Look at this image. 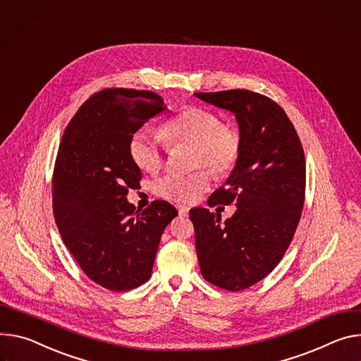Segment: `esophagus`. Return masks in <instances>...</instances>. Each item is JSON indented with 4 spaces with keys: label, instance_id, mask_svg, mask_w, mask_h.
Segmentation results:
<instances>
[{
    "label": "esophagus",
    "instance_id": "obj_1",
    "mask_svg": "<svg viewBox=\"0 0 361 361\" xmlns=\"http://www.w3.org/2000/svg\"><path fill=\"white\" fill-rule=\"evenodd\" d=\"M176 208H178L179 215H182V216H186V215L189 214V208H188V207H185V205H178Z\"/></svg>",
    "mask_w": 361,
    "mask_h": 361
}]
</instances>
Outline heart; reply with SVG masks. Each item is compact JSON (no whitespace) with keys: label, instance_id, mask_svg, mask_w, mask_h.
Instances as JSON below:
<instances>
[{"label":"heart","instance_id":"heart-1","mask_svg":"<svg viewBox=\"0 0 361 361\" xmlns=\"http://www.w3.org/2000/svg\"><path fill=\"white\" fill-rule=\"evenodd\" d=\"M164 136L172 146L192 145L190 165L207 166L216 176L229 175L241 156V135L219 114L207 107H190L166 122ZM168 149L149 128L137 129L129 140L133 164L146 172H156L164 165ZM211 186L207 169L190 173H166L154 180V192L172 202H193Z\"/></svg>","mask_w":361,"mask_h":361}]
</instances>
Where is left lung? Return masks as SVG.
<instances>
[{
  "mask_svg": "<svg viewBox=\"0 0 361 361\" xmlns=\"http://www.w3.org/2000/svg\"><path fill=\"white\" fill-rule=\"evenodd\" d=\"M197 99L235 114L241 156L209 207L235 204L225 222L207 208L189 211L196 255L211 284L245 290L283 259L298 226L305 195V156L281 106L250 90L195 93Z\"/></svg>",
  "mask_w": 361,
  "mask_h": 361,
  "instance_id": "8db88e82",
  "label": "left lung"
}]
</instances>
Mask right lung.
<instances>
[{
	"instance_id": "obj_1",
	"label": "right lung",
	"mask_w": 361,
	"mask_h": 361,
	"mask_svg": "<svg viewBox=\"0 0 361 361\" xmlns=\"http://www.w3.org/2000/svg\"><path fill=\"white\" fill-rule=\"evenodd\" d=\"M165 110L164 99L149 90H102L77 110L59 146L53 173L57 228L80 268L110 291L147 281L160 236L178 215L166 201L136 211L126 199L142 179L129 140Z\"/></svg>"
}]
</instances>
